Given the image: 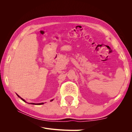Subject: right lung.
I'll return each instance as SVG.
<instances>
[{
    "label": "right lung",
    "mask_w": 132,
    "mask_h": 132,
    "mask_svg": "<svg viewBox=\"0 0 132 132\" xmlns=\"http://www.w3.org/2000/svg\"><path fill=\"white\" fill-rule=\"evenodd\" d=\"M17 95H18V96L19 97H20V99L22 100H23V101H24V102H26V103H27V102H26V100H25L24 99H23V98H21L20 96H19V95H18V94H16ZM53 100H54V99H52V100H50V102H52V101H53ZM29 103V104H33V105H42V104H44V103Z\"/></svg>",
    "instance_id": "right-lung-1"
}]
</instances>
